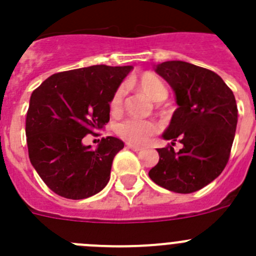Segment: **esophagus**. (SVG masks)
I'll return each instance as SVG.
<instances>
[{
	"label": "esophagus",
	"mask_w": 256,
	"mask_h": 256,
	"mask_svg": "<svg viewBox=\"0 0 256 256\" xmlns=\"http://www.w3.org/2000/svg\"><path fill=\"white\" fill-rule=\"evenodd\" d=\"M126 148H130V150H133V151H140V150H142L141 146H137V144H126Z\"/></svg>",
	"instance_id": "34e87169"
}]
</instances>
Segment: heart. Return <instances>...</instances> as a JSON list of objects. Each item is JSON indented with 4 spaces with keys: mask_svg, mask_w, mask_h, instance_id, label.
<instances>
[{
    "mask_svg": "<svg viewBox=\"0 0 256 256\" xmlns=\"http://www.w3.org/2000/svg\"><path fill=\"white\" fill-rule=\"evenodd\" d=\"M133 84L155 102H162L168 96V88L165 83L156 74L150 73V72L142 73L138 78L133 80ZM124 96H126V87L119 86L114 91L112 100H110L112 112H118L120 110L123 106ZM158 130L159 128L152 122L138 120V119H132V118L126 119L115 126L116 134L130 144H142L148 137L155 134Z\"/></svg>",
    "mask_w": 256,
    "mask_h": 256,
    "instance_id": "obj_1",
    "label": "heart"
}]
</instances>
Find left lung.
<instances>
[{
	"instance_id": "obj_1",
	"label": "left lung",
	"mask_w": 256,
	"mask_h": 256,
	"mask_svg": "<svg viewBox=\"0 0 256 256\" xmlns=\"http://www.w3.org/2000/svg\"><path fill=\"white\" fill-rule=\"evenodd\" d=\"M156 73L174 90L178 108L162 134L172 144L158 148L159 162L148 176L169 191L196 192L216 180L230 160L237 126L234 94L218 74L184 61H165ZM177 140L182 148L174 152Z\"/></svg>"
}]
</instances>
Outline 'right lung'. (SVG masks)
<instances>
[{"mask_svg":"<svg viewBox=\"0 0 256 256\" xmlns=\"http://www.w3.org/2000/svg\"><path fill=\"white\" fill-rule=\"evenodd\" d=\"M130 69L94 65L60 72L32 94L26 120L29 159L56 195L80 200L108 184L123 141L106 137L94 150L82 140L110 120L112 94Z\"/></svg>","mask_w":256,"mask_h":256,"instance_id":"obj_1","label":"right lung"}]
</instances>
